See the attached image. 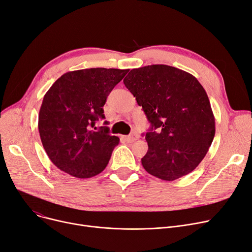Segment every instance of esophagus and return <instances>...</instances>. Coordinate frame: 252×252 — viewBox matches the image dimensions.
I'll return each mask as SVG.
<instances>
[{
	"mask_svg": "<svg viewBox=\"0 0 252 252\" xmlns=\"http://www.w3.org/2000/svg\"><path fill=\"white\" fill-rule=\"evenodd\" d=\"M123 139H124L125 141H126L127 143H133V142H135V141L138 139V137H136V136H134V135H130V136H123Z\"/></svg>",
	"mask_w": 252,
	"mask_h": 252,
	"instance_id": "34e87169",
	"label": "esophagus"
}]
</instances>
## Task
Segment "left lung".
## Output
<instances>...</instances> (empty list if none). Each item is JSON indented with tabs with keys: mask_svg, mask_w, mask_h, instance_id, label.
I'll list each match as a JSON object with an SVG mask.
<instances>
[{
	"mask_svg": "<svg viewBox=\"0 0 252 252\" xmlns=\"http://www.w3.org/2000/svg\"><path fill=\"white\" fill-rule=\"evenodd\" d=\"M125 86L136 97L151 127L142 165L150 175L174 181L193 171L216 134L215 116L203 87L192 74L164 64L131 69Z\"/></svg>",
	"mask_w": 252,
	"mask_h": 252,
	"instance_id": "8db88e82",
	"label": "left lung"
}]
</instances>
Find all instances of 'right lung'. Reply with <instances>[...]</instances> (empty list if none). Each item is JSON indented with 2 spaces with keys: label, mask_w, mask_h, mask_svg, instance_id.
Masks as SVG:
<instances>
[{
  "label": "right lung",
  "mask_w": 252,
  "mask_h": 252,
  "mask_svg": "<svg viewBox=\"0 0 252 252\" xmlns=\"http://www.w3.org/2000/svg\"><path fill=\"white\" fill-rule=\"evenodd\" d=\"M128 69L89 68L64 73L44 97L38 131L44 149L59 169L75 178L97 176L108 164L119 138L108 126L103 106ZM107 124L105 122V125Z\"/></svg>",
  "instance_id": "1"
}]
</instances>
